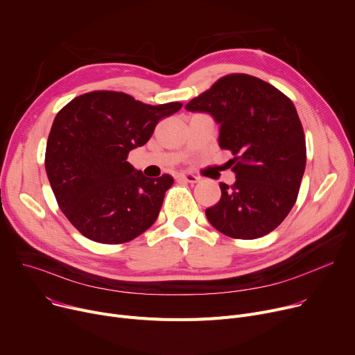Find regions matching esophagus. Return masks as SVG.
<instances>
[{
    "instance_id": "esophagus-1",
    "label": "esophagus",
    "mask_w": 355,
    "mask_h": 355,
    "mask_svg": "<svg viewBox=\"0 0 355 355\" xmlns=\"http://www.w3.org/2000/svg\"><path fill=\"white\" fill-rule=\"evenodd\" d=\"M178 178L182 180V181H185V182H190V184H196V182H198V180H200V178L196 177L194 174H180Z\"/></svg>"
}]
</instances>
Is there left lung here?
<instances>
[{
  "label": "left lung",
  "instance_id": "obj_1",
  "mask_svg": "<svg viewBox=\"0 0 355 355\" xmlns=\"http://www.w3.org/2000/svg\"><path fill=\"white\" fill-rule=\"evenodd\" d=\"M220 125L218 144L235 158L230 187L205 209L209 224L232 239L254 240L275 230L295 204L305 170V137L290 98L247 74L220 78L185 105Z\"/></svg>",
  "mask_w": 355,
  "mask_h": 355
}]
</instances>
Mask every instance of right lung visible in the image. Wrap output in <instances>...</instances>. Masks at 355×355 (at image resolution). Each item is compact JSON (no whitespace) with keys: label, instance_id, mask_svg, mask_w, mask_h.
<instances>
[{"label":"right lung","instance_id":"add662e5","mask_svg":"<svg viewBox=\"0 0 355 355\" xmlns=\"http://www.w3.org/2000/svg\"><path fill=\"white\" fill-rule=\"evenodd\" d=\"M181 107L94 91L57 114L46 141L45 171L61 211L84 237L121 244L155 223L174 178H148L127 155L147 143L159 120Z\"/></svg>","mask_w":355,"mask_h":355}]
</instances>
